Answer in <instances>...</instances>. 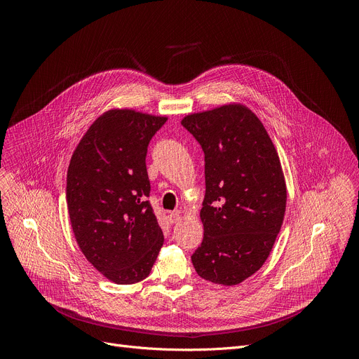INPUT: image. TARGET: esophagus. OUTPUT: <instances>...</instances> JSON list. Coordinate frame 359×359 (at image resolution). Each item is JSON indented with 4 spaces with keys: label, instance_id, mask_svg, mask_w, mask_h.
Instances as JSON below:
<instances>
[{
    "label": "esophagus",
    "instance_id": "esophagus-1",
    "mask_svg": "<svg viewBox=\"0 0 359 359\" xmlns=\"http://www.w3.org/2000/svg\"><path fill=\"white\" fill-rule=\"evenodd\" d=\"M168 219H169L170 224H175V223H177L180 220V215L177 212H172V213H169Z\"/></svg>",
    "mask_w": 359,
    "mask_h": 359
}]
</instances>
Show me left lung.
Listing matches in <instances>:
<instances>
[{"mask_svg":"<svg viewBox=\"0 0 359 359\" xmlns=\"http://www.w3.org/2000/svg\"><path fill=\"white\" fill-rule=\"evenodd\" d=\"M182 125L204 151L201 245L191 255L208 281L236 285L259 271L281 230L287 186L278 153L245 105L189 114Z\"/></svg>","mask_w":359,"mask_h":359,"instance_id":"left-lung-1","label":"left lung"}]
</instances>
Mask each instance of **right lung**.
<instances>
[{"label": "right lung", "instance_id": "right-lung-1", "mask_svg": "<svg viewBox=\"0 0 359 359\" xmlns=\"http://www.w3.org/2000/svg\"><path fill=\"white\" fill-rule=\"evenodd\" d=\"M166 116L109 109L78 143L67 175V204L86 260L115 284L144 280L163 245L146 197L147 146Z\"/></svg>", "mask_w": 359, "mask_h": 359}]
</instances>
